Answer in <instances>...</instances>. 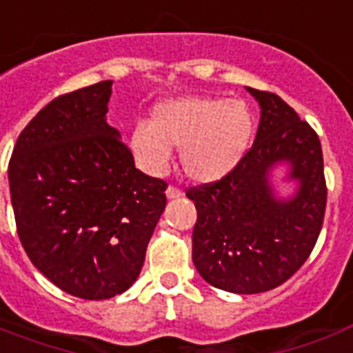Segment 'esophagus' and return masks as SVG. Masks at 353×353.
<instances>
[{"label":"esophagus","instance_id":"obj_1","mask_svg":"<svg viewBox=\"0 0 353 353\" xmlns=\"http://www.w3.org/2000/svg\"><path fill=\"white\" fill-rule=\"evenodd\" d=\"M181 190H179V188H177V187H172V185H170V187H168V188H166V198H168V199H176V198H179V196H181Z\"/></svg>","mask_w":353,"mask_h":353}]
</instances>
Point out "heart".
Here are the masks:
<instances>
[{
  "label": "heart",
  "mask_w": 353,
  "mask_h": 353,
  "mask_svg": "<svg viewBox=\"0 0 353 353\" xmlns=\"http://www.w3.org/2000/svg\"><path fill=\"white\" fill-rule=\"evenodd\" d=\"M254 117L245 102L183 97L155 108L150 126H137L130 148L148 174H163L179 150L183 172L198 183L218 181L234 170L251 146Z\"/></svg>",
  "instance_id": "1"
}]
</instances>
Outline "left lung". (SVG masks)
Masks as SVG:
<instances>
[{"mask_svg": "<svg viewBox=\"0 0 353 353\" xmlns=\"http://www.w3.org/2000/svg\"><path fill=\"white\" fill-rule=\"evenodd\" d=\"M260 104L251 150L220 181L187 190L198 210L192 262L218 290L252 295L274 290L301 269L323 229L326 179L321 141L279 95L247 88ZM279 162L299 183L276 199L268 176Z\"/></svg>", "mask_w": 353, "mask_h": 353, "instance_id": "obj_1", "label": "left lung"}]
</instances>
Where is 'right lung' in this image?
<instances>
[{
  "label": "right lung",
  "instance_id": "right-lung-1",
  "mask_svg": "<svg viewBox=\"0 0 353 353\" xmlns=\"http://www.w3.org/2000/svg\"><path fill=\"white\" fill-rule=\"evenodd\" d=\"M112 80L57 97L19 133L8 163L18 236L41 274L104 301L137 280L166 185L135 168L106 122Z\"/></svg>",
  "mask_w": 353,
  "mask_h": 353
}]
</instances>
